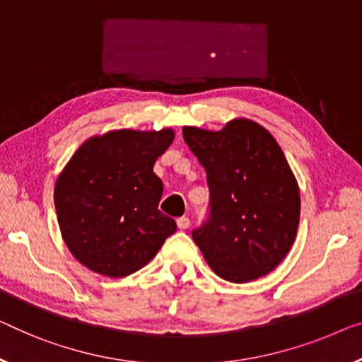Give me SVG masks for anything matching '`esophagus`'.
<instances>
[{
    "mask_svg": "<svg viewBox=\"0 0 362 362\" xmlns=\"http://www.w3.org/2000/svg\"><path fill=\"white\" fill-rule=\"evenodd\" d=\"M177 226H179V229H188V226H190V219L185 218V216H182V218L177 219Z\"/></svg>",
    "mask_w": 362,
    "mask_h": 362,
    "instance_id": "esophagus-1",
    "label": "esophagus"
}]
</instances>
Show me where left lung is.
<instances>
[{
	"label": "left lung",
	"instance_id": "1",
	"mask_svg": "<svg viewBox=\"0 0 362 362\" xmlns=\"http://www.w3.org/2000/svg\"><path fill=\"white\" fill-rule=\"evenodd\" d=\"M182 132L206 170L209 218L192 234L204 260L230 283L265 276L288 255L299 228V185L281 148L247 118L219 132Z\"/></svg>",
	"mask_w": 362,
	"mask_h": 362
}]
</instances>
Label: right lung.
I'll return each mask as SVG.
<instances>
[{
  "label": "right lung",
  "mask_w": 362,
  "mask_h": 362,
  "mask_svg": "<svg viewBox=\"0 0 362 362\" xmlns=\"http://www.w3.org/2000/svg\"><path fill=\"white\" fill-rule=\"evenodd\" d=\"M174 138L172 128L113 129L86 139L71 156L53 199L64 244L81 265L128 276L175 233V221L158 208L164 185L153 172Z\"/></svg>",
  "instance_id": "obj_1"
}]
</instances>
